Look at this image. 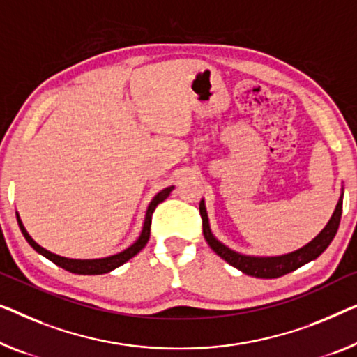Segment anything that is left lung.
I'll return each mask as SVG.
<instances>
[{
    "label": "left lung",
    "mask_w": 357,
    "mask_h": 357,
    "mask_svg": "<svg viewBox=\"0 0 357 357\" xmlns=\"http://www.w3.org/2000/svg\"><path fill=\"white\" fill-rule=\"evenodd\" d=\"M342 208H343V199L338 200L337 208H335L331 221L324 227L322 232L314 238V241L307 243L306 247L296 250L294 253L282 255V257H271V258H258V257H245V255L232 252L231 248L222 245L218 242L215 236L210 231L208 218H206V210L204 205V200L200 202V216H202V227H204V236L211 247L213 252L229 263L234 268L242 271L243 274L253 275V278L259 279H275L280 275H285L300 268V266L312 261L317 258L324 250H326L331 242L333 241L335 234H337L340 218H342Z\"/></svg>",
    "instance_id": "1"
}]
</instances>
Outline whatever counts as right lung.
Returning <instances> with one entry per match:
<instances>
[{
    "label": "right lung",
    "instance_id": "1",
    "mask_svg": "<svg viewBox=\"0 0 357 357\" xmlns=\"http://www.w3.org/2000/svg\"><path fill=\"white\" fill-rule=\"evenodd\" d=\"M172 190H173V185H172V188L163 189L162 192H158L155 197H153V200L151 202V205H149V208H147L144 227H142V232H141L139 238H137V241L132 243L131 247H128L125 252H121L119 255H114V257H107V258H100V259H70V258L59 257V255H54V253L47 252V250H45L43 247H40L38 243H36L33 238L29 236V232L25 231V227L22 225V221H20L19 215H17V222H19L20 231H22V234H24L25 241L29 242L31 247H33V250H36V252H38L40 255H43V257L50 259V261H52V263L57 264V266H61L62 269H66V271H68V273H73V274H84V275L105 274V273H110L112 269L119 268V266L126 263L128 259L135 257V255L139 253L141 250L146 247L149 237H151V225H152L153 211H155L158 204H162V202L167 199V197L169 195V192H172Z\"/></svg>",
    "mask_w": 357,
    "mask_h": 357
}]
</instances>
